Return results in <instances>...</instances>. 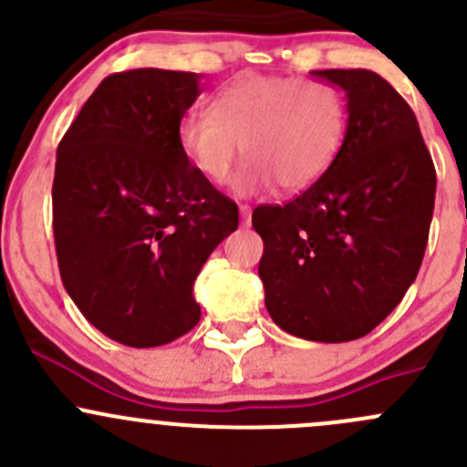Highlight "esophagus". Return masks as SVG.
Returning <instances> with one entry per match:
<instances>
[{"mask_svg": "<svg viewBox=\"0 0 467 467\" xmlns=\"http://www.w3.org/2000/svg\"><path fill=\"white\" fill-rule=\"evenodd\" d=\"M239 214H242V225L248 228V225H251V207L239 205Z\"/></svg>", "mask_w": 467, "mask_h": 467, "instance_id": "34e87169", "label": "esophagus"}]
</instances>
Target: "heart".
<instances>
[{
    "instance_id": "b5f03b06",
    "label": "heart",
    "mask_w": 467,
    "mask_h": 467,
    "mask_svg": "<svg viewBox=\"0 0 467 467\" xmlns=\"http://www.w3.org/2000/svg\"><path fill=\"white\" fill-rule=\"evenodd\" d=\"M210 110H190L178 124V146L212 185L228 181L239 153L237 194L273 181L286 192L312 187L329 169L348 129L341 89L296 77L242 74L212 94Z\"/></svg>"
}]
</instances>
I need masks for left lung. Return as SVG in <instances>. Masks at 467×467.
Returning <instances> with one entry per match:
<instances>
[{
	"label": "left lung",
	"instance_id": "8db88e82",
	"mask_svg": "<svg viewBox=\"0 0 467 467\" xmlns=\"http://www.w3.org/2000/svg\"><path fill=\"white\" fill-rule=\"evenodd\" d=\"M346 92L337 158L286 205H260L268 314L307 341L366 337L398 307L425 257L436 171L416 115L370 69H321Z\"/></svg>",
	"mask_w": 467,
	"mask_h": 467
}]
</instances>
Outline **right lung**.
<instances>
[{
	"instance_id": "right-lung-1",
	"label": "right lung",
	"mask_w": 467,
	"mask_h": 467,
	"mask_svg": "<svg viewBox=\"0 0 467 467\" xmlns=\"http://www.w3.org/2000/svg\"><path fill=\"white\" fill-rule=\"evenodd\" d=\"M201 74L106 77L56 153L54 239L63 285L112 341L155 348L201 321L194 280L239 210L192 169L178 124Z\"/></svg>"
}]
</instances>
